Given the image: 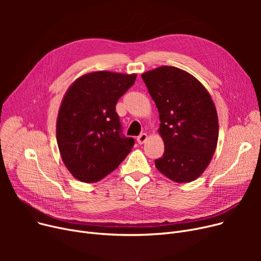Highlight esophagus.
Here are the masks:
<instances>
[{"mask_svg": "<svg viewBox=\"0 0 261 261\" xmlns=\"http://www.w3.org/2000/svg\"><path fill=\"white\" fill-rule=\"evenodd\" d=\"M147 139H148V135L146 133H142V134H140L138 136V139H136V141H138V143L140 145H142V144H144L147 141Z\"/></svg>", "mask_w": 261, "mask_h": 261, "instance_id": "1", "label": "esophagus"}]
</instances>
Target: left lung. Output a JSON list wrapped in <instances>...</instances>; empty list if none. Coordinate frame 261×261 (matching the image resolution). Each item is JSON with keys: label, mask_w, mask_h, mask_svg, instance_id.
I'll return each instance as SVG.
<instances>
[{"label": "left lung", "mask_w": 261, "mask_h": 261, "mask_svg": "<svg viewBox=\"0 0 261 261\" xmlns=\"http://www.w3.org/2000/svg\"><path fill=\"white\" fill-rule=\"evenodd\" d=\"M142 78L159 110L165 151L155 167L176 183L196 180L208 166L219 136L216 107L199 80L174 66H161Z\"/></svg>", "instance_id": "obj_1"}]
</instances>
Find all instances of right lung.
Here are the masks:
<instances>
[{"instance_id":"obj_1","label":"right lung","mask_w":261,"mask_h":261,"mask_svg":"<svg viewBox=\"0 0 261 261\" xmlns=\"http://www.w3.org/2000/svg\"><path fill=\"white\" fill-rule=\"evenodd\" d=\"M135 78V74L94 72L78 78L67 90L56 134L64 165L77 180L100 181L131 152L134 139L122 134L115 108Z\"/></svg>"}]
</instances>
